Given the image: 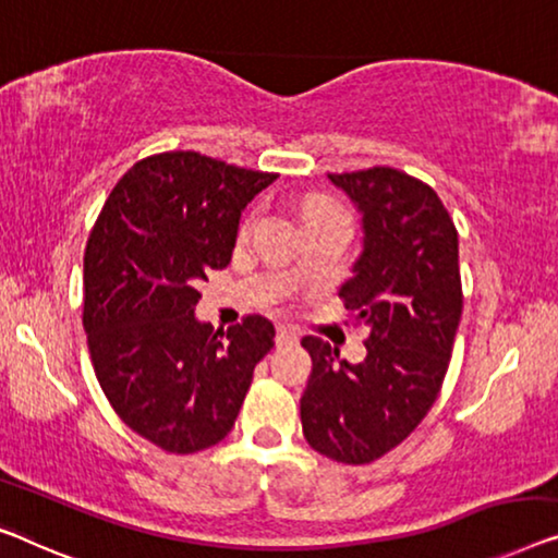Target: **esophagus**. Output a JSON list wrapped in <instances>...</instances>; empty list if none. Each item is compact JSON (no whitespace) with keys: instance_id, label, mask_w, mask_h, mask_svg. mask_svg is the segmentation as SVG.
I'll list each match as a JSON object with an SVG mask.
<instances>
[{"instance_id":"1","label":"esophagus","mask_w":558,"mask_h":558,"mask_svg":"<svg viewBox=\"0 0 558 558\" xmlns=\"http://www.w3.org/2000/svg\"><path fill=\"white\" fill-rule=\"evenodd\" d=\"M296 332L294 329H287V327H279L277 329V344H296Z\"/></svg>"}]
</instances>
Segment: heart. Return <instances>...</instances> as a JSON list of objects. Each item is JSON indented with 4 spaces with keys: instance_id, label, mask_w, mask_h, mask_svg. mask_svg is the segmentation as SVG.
I'll return each instance as SVG.
<instances>
[{
    "instance_id": "heart-1",
    "label": "heart",
    "mask_w": 558,
    "mask_h": 558,
    "mask_svg": "<svg viewBox=\"0 0 558 558\" xmlns=\"http://www.w3.org/2000/svg\"><path fill=\"white\" fill-rule=\"evenodd\" d=\"M302 214H304V221H310V219H317V216L342 214V208H339L332 198L319 196V193H312V196L304 198Z\"/></svg>"
}]
</instances>
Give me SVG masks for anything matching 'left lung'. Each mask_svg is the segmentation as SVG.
<instances>
[{
    "instance_id": "left-lung-1",
    "label": "left lung",
    "mask_w": 558,
    "mask_h": 558,
    "mask_svg": "<svg viewBox=\"0 0 558 558\" xmlns=\"http://www.w3.org/2000/svg\"><path fill=\"white\" fill-rule=\"evenodd\" d=\"M362 214V254L339 299L365 325V360L350 365L304 337L312 375L299 400L319 456L365 465L390 453L438 398L463 312L458 231L430 185L390 166L329 173Z\"/></svg>"
}]
</instances>
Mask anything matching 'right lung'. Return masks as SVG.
<instances>
[{
	"instance_id": "right-lung-1",
	"label": "right lung",
	"mask_w": 558,
	"mask_h": 558,
	"mask_svg": "<svg viewBox=\"0 0 558 558\" xmlns=\"http://www.w3.org/2000/svg\"><path fill=\"white\" fill-rule=\"evenodd\" d=\"M274 179L196 150L158 153L116 183L87 239L83 325L95 375L118 417L166 453L223 440L274 347L259 314L226 332L193 314L196 287L231 262L241 211Z\"/></svg>"
}]
</instances>
